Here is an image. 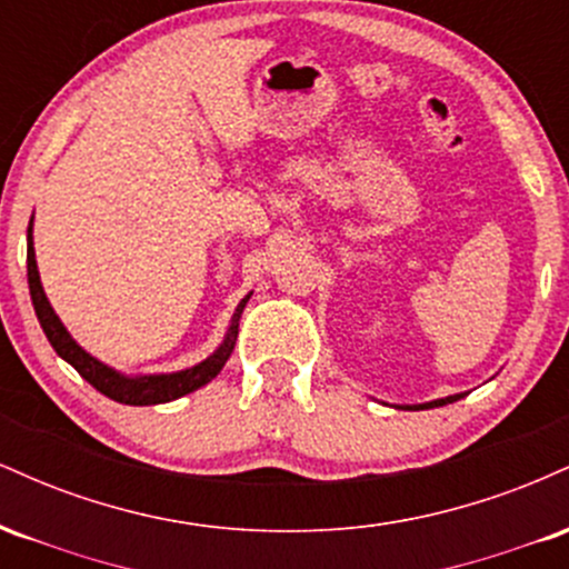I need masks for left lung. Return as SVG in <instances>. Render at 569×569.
Returning a JSON list of instances; mask_svg holds the SVG:
<instances>
[{"mask_svg": "<svg viewBox=\"0 0 569 569\" xmlns=\"http://www.w3.org/2000/svg\"><path fill=\"white\" fill-rule=\"evenodd\" d=\"M457 398H462V393H460V396L439 398V401H430V403H420V407H411V409H433V407H443V403H452V401H457Z\"/></svg>", "mask_w": 569, "mask_h": 569, "instance_id": "1", "label": "left lung"}]
</instances>
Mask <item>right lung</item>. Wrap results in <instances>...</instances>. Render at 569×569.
<instances>
[{"mask_svg": "<svg viewBox=\"0 0 569 569\" xmlns=\"http://www.w3.org/2000/svg\"><path fill=\"white\" fill-rule=\"evenodd\" d=\"M26 264H29V291H31V302H34L39 326H42L44 337L50 339L53 350L63 361H69L71 367L80 371V377H84L98 393H103L107 398H112L117 403H130V407H152V403H168L173 398H181L192 390L202 388L206 382H211L213 377L219 375L221 367L227 363L230 352L234 348V339H238V326H240V312L248 302V297L238 305L234 310L232 323H230V335H227L224 345L213 352L211 358L198 363V367L187 369V371H176V375H158V377H139V380H126L122 375H117L114 369L103 367L101 361H96L93 356H88L74 339L69 337V331L63 329V323L58 321V316L50 307L48 297H44L42 283H39V272H37V259H34V246H31V224H29V246H26Z\"/></svg>", "mask_w": 569, "mask_h": 569, "instance_id": "add662e5", "label": "right lung"}]
</instances>
